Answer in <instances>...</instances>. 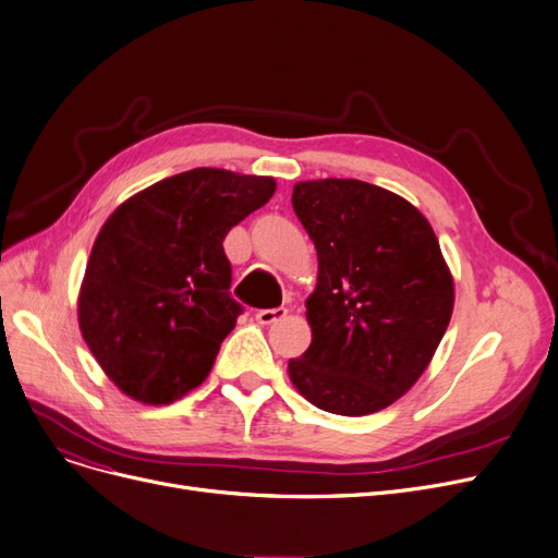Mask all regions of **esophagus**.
<instances>
[{"label": "esophagus", "instance_id": "esophagus-1", "mask_svg": "<svg viewBox=\"0 0 558 558\" xmlns=\"http://www.w3.org/2000/svg\"><path fill=\"white\" fill-rule=\"evenodd\" d=\"M287 317V310L284 307H274V310H259L255 314V319L262 324V326H274L278 322H282Z\"/></svg>", "mask_w": 558, "mask_h": 558}]
</instances>
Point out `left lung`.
I'll return each mask as SVG.
<instances>
[{
	"mask_svg": "<svg viewBox=\"0 0 558 558\" xmlns=\"http://www.w3.org/2000/svg\"><path fill=\"white\" fill-rule=\"evenodd\" d=\"M292 205L317 248L296 390L326 413L362 417L413 387L442 342L453 278L426 216L362 180L296 182Z\"/></svg>",
	"mask_w": 558,
	"mask_h": 558,
	"instance_id": "1",
	"label": "left lung"
}]
</instances>
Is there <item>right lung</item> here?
I'll return each mask as SVG.
<instances>
[{
    "mask_svg": "<svg viewBox=\"0 0 558 558\" xmlns=\"http://www.w3.org/2000/svg\"><path fill=\"white\" fill-rule=\"evenodd\" d=\"M274 193V178L193 168L116 207L93 244L77 319L120 392L163 405L209 376L241 314L223 239Z\"/></svg>",
    "mask_w": 558,
    "mask_h": 558,
    "instance_id": "1",
    "label": "right lung"
}]
</instances>
